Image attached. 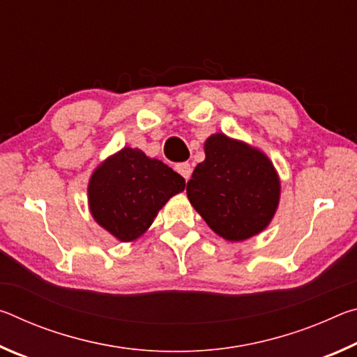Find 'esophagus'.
I'll list each match as a JSON object with an SVG mask.
<instances>
[{
  "mask_svg": "<svg viewBox=\"0 0 357 357\" xmlns=\"http://www.w3.org/2000/svg\"><path fill=\"white\" fill-rule=\"evenodd\" d=\"M176 172L181 174V176H183L185 181L190 178V174H192V167H190V164L189 162H181V164H178L176 167Z\"/></svg>",
  "mask_w": 357,
  "mask_h": 357,
  "instance_id": "esophagus-1",
  "label": "esophagus"
}]
</instances>
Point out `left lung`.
<instances>
[{
  "mask_svg": "<svg viewBox=\"0 0 357 357\" xmlns=\"http://www.w3.org/2000/svg\"><path fill=\"white\" fill-rule=\"evenodd\" d=\"M204 154L187 183L192 206L231 243L261 233L280 200V179L269 157L225 134L211 135Z\"/></svg>",
  "mask_w": 357,
  "mask_h": 357,
  "instance_id": "left-lung-1",
  "label": "left lung"
}]
</instances>
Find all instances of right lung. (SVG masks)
Instances as JSON below:
<instances>
[{
	"label": "right lung",
	"mask_w": 357,
	"mask_h": 357,
	"mask_svg": "<svg viewBox=\"0 0 357 357\" xmlns=\"http://www.w3.org/2000/svg\"><path fill=\"white\" fill-rule=\"evenodd\" d=\"M184 178L137 148H123L89 178L88 202L94 220L121 243L140 238Z\"/></svg>",
	"instance_id": "1"
}]
</instances>
